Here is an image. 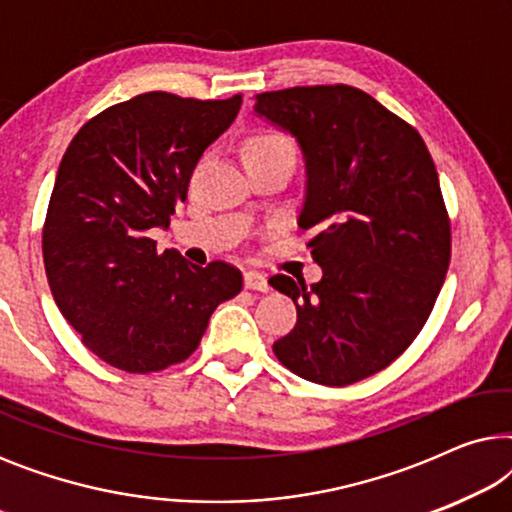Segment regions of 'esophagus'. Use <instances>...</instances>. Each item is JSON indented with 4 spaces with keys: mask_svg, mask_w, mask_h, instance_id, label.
I'll list each match as a JSON object with an SVG mask.
<instances>
[{
    "mask_svg": "<svg viewBox=\"0 0 512 512\" xmlns=\"http://www.w3.org/2000/svg\"><path fill=\"white\" fill-rule=\"evenodd\" d=\"M244 289L249 291H261V293H268L270 291V284H268V277L261 275V272H244Z\"/></svg>",
    "mask_w": 512,
    "mask_h": 512,
    "instance_id": "esophagus-1",
    "label": "esophagus"
}]
</instances>
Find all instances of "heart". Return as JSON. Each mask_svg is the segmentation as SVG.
Here are the masks:
<instances>
[{
    "instance_id": "obj_1",
    "label": "heart",
    "mask_w": 512,
    "mask_h": 512,
    "mask_svg": "<svg viewBox=\"0 0 512 512\" xmlns=\"http://www.w3.org/2000/svg\"><path fill=\"white\" fill-rule=\"evenodd\" d=\"M270 151H293V146L284 135H277V132H263V135H256L249 139L247 149H244V158L258 156V153H270Z\"/></svg>"
}]
</instances>
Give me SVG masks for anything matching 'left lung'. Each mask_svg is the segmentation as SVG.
<instances>
[{
	"label": "left lung",
	"instance_id": "obj_1",
	"mask_svg": "<svg viewBox=\"0 0 512 512\" xmlns=\"http://www.w3.org/2000/svg\"><path fill=\"white\" fill-rule=\"evenodd\" d=\"M254 114L296 139L305 163L298 226L317 230L321 279L286 275L296 303L272 352L303 380L345 387L401 356L429 319L450 265V221L424 139L352 86H303L254 97Z\"/></svg>",
	"mask_w": 512,
	"mask_h": 512
}]
</instances>
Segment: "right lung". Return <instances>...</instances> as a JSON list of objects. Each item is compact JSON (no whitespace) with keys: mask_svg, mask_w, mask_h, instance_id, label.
Here are the masks:
<instances>
[{"mask_svg":"<svg viewBox=\"0 0 512 512\" xmlns=\"http://www.w3.org/2000/svg\"><path fill=\"white\" fill-rule=\"evenodd\" d=\"M242 97L144 93L104 109L67 146L48 202L44 265L55 305L83 345L125 373H156L198 349L209 317L242 289L233 265L156 249L212 142Z\"/></svg>","mask_w":512,"mask_h":512,"instance_id":"obj_1","label":"right lung"}]
</instances>
